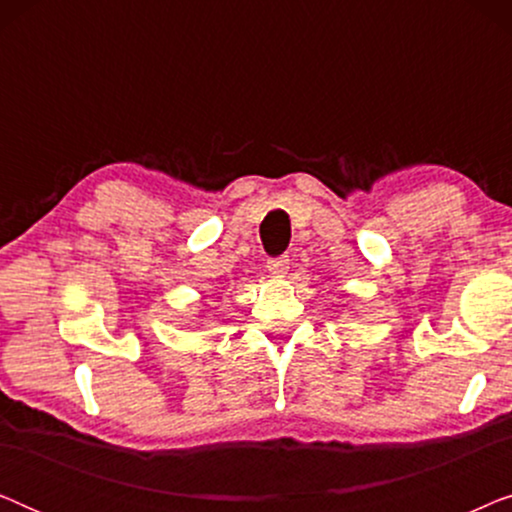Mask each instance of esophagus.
Returning <instances> with one entry per match:
<instances>
[{"label": "esophagus", "instance_id": "esophagus-1", "mask_svg": "<svg viewBox=\"0 0 512 512\" xmlns=\"http://www.w3.org/2000/svg\"><path fill=\"white\" fill-rule=\"evenodd\" d=\"M268 270L272 272V275H286V270H289V256L270 258Z\"/></svg>", "mask_w": 512, "mask_h": 512}]
</instances>
